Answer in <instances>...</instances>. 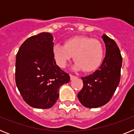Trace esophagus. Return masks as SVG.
I'll use <instances>...</instances> for the list:
<instances>
[{
    "label": "esophagus",
    "mask_w": 134,
    "mask_h": 134,
    "mask_svg": "<svg viewBox=\"0 0 134 134\" xmlns=\"http://www.w3.org/2000/svg\"><path fill=\"white\" fill-rule=\"evenodd\" d=\"M70 80H74V79H76V76H75L72 75V74H70Z\"/></svg>",
    "instance_id": "esophagus-1"
}]
</instances>
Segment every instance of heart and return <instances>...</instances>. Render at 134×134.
<instances>
[{"label": "heart", "mask_w": 134, "mask_h": 134, "mask_svg": "<svg viewBox=\"0 0 134 134\" xmlns=\"http://www.w3.org/2000/svg\"><path fill=\"white\" fill-rule=\"evenodd\" d=\"M55 62L60 68H64L70 60L76 61L72 69L83 70L86 72L95 70L103 59V48L99 41L89 37L74 36L66 40L64 46L56 44L53 48Z\"/></svg>", "instance_id": "obj_1"}]
</instances>
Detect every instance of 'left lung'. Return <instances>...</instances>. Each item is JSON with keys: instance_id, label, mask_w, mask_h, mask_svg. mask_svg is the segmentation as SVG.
Segmentation results:
<instances>
[{"instance_id": "8db88e82", "label": "left lung", "mask_w": 134, "mask_h": 134, "mask_svg": "<svg viewBox=\"0 0 134 134\" xmlns=\"http://www.w3.org/2000/svg\"><path fill=\"white\" fill-rule=\"evenodd\" d=\"M105 44V57L98 70L81 78L83 88L78 99L87 108H97L109 102L120 80L122 57L115 41L106 35H102Z\"/></svg>"}]
</instances>
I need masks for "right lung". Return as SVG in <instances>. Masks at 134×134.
Wrapping results in <instances>:
<instances>
[{"instance_id": "add662e5", "label": "right lung", "mask_w": 134, "mask_h": 134, "mask_svg": "<svg viewBox=\"0 0 134 134\" xmlns=\"http://www.w3.org/2000/svg\"><path fill=\"white\" fill-rule=\"evenodd\" d=\"M52 35L42 32L26 40L16 57L15 81L23 100L37 109L50 108L59 97L60 87L69 74L56 64Z\"/></svg>"}]
</instances>
